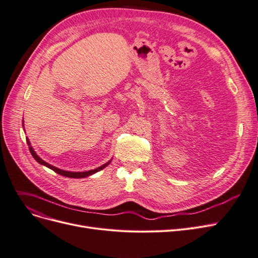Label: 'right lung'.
<instances>
[{
	"label": "right lung",
	"mask_w": 258,
	"mask_h": 258,
	"mask_svg": "<svg viewBox=\"0 0 258 258\" xmlns=\"http://www.w3.org/2000/svg\"><path fill=\"white\" fill-rule=\"evenodd\" d=\"M26 140H27V142H28L29 151H30V153H31L33 158H35L40 164H43V165H45V166L49 167V169H51L53 172L58 173L59 175H62V176H64V177H69V178H84V177H87V176H89V175H93V174H95V173H97V172H99V171H101L102 169H104L105 166H107V165L110 163V161H108L107 163L103 164L102 166L97 167L96 170H92V171H88V172H66V171H63V170L58 169V167H54V166L50 165L49 163H47V162H45L44 160H42V159L40 158V157L35 153V151L32 150V148L30 147V143H29L28 139H26Z\"/></svg>",
	"instance_id": "right-lung-1"
}]
</instances>
